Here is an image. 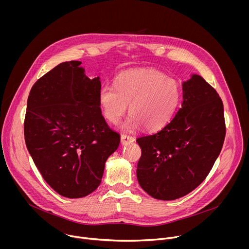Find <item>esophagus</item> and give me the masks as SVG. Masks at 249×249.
Segmentation results:
<instances>
[{
  "label": "esophagus",
  "mask_w": 249,
  "mask_h": 249,
  "mask_svg": "<svg viewBox=\"0 0 249 249\" xmlns=\"http://www.w3.org/2000/svg\"><path fill=\"white\" fill-rule=\"evenodd\" d=\"M134 141H135V139L132 136H129V135H126V134H122L121 135V144L122 145L133 143Z\"/></svg>",
  "instance_id": "obj_1"
}]
</instances>
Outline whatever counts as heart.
I'll use <instances>...</instances> for the list:
<instances>
[{
	"mask_svg": "<svg viewBox=\"0 0 249 249\" xmlns=\"http://www.w3.org/2000/svg\"><path fill=\"white\" fill-rule=\"evenodd\" d=\"M181 98L179 84L152 68L134 69L121 73L115 88L105 85L98 92V102L106 120L117 124L128 109L130 117L125 130L144 126L155 131L165 126L178 107Z\"/></svg>",
	"mask_w": 249,
	"mask_h": 249,
	"instance_id": "heart-1",
	"label": "heart"
}]
</instances>
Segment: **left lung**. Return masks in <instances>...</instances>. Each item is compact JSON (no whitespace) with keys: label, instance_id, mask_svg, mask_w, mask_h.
I'll list each match as a JSON object with an SVG mask.
<instances>
[{"label":"left lung","instance_id":"8db88e82","mask_svg":"<svg viewBox=\"0 0 249 249\" xmlns=\"http://www.w3.org/2000/svg\"><path fill=\"white\" fill-rule=\"evenodd\" d=\"M183 100L160 131L137 139L140 186L153 198L175 200L199 186L219 157L226 137L223 101L199 75L182 84Z\"/></svg>","mask_w":249,"mask_h":249}]
</instances>
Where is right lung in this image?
Listing matches in <instances>:
<instances>
[{
  "instance_id": "obj_1",
  "label": "right lung",
  "mask_w": 249,
  "mask_h": 249,
  "mask_svg": "<svg viewBox=\"0 0 249 249\" xmlns=\"http://www.w3.org/2000/svg\"><path fill=\"white\" fill-rule=\"evenodd\" d=\"M82 62H64L33 85L24 118L26 148L43 179L58 194L82 198L101 182L106 160L120 143L101 114L100 78Z\"/></svg>"
}]
</instances>
